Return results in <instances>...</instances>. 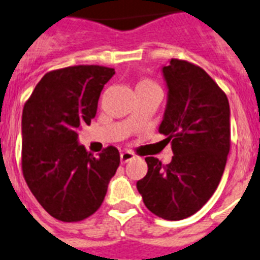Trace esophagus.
<instances>
[{
	"instance_id": "obj_1",
	"label": "esophagus",
	"mask_w": 260,
	"mask_h": 260,
	"mask_svg": "<svg viewBox=\"0 0 260 260\" xmlns=\"http://www.w3.org/2000/svg\"><path fill=\"white\" fill-rule=\"evenodd\" d=\"M135 158H137V154H134L133 151H123V153H121L122 164H127L128 160L135 159Z\"/></svg>"
}]
</instances>
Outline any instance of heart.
I'll use <instances>...</instances> for the list:
<instances>
[{"instance_id":"obj_1","label":"heart","mask_w":260,"mask_h":260,"mask_svg":"<svg viewBox=\"0 0 260 260\" xmlns=\"http://www.w3.org/2000/svg\"><path fill=\"white\" fill-rule=\"evenodd\" d=\"M151 87H158V86H156L154 81H151V79H149V78H142L138 82V85H137V90H139V89H151Z\"/></svg>"}]
</instances>
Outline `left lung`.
Segmentation results:
<instances>
[{
  "label": "left lung",
  "mask_w": 260,
  "mask_h": 260,
  "mask_svg": "<svg viewBox=\"0 0 260 260\" xmlns=\"http://www.w3.org/2000/svg\"><path fill=\"white\" fill-rule=\"evenodd\" d=\"M169 101L159 133L171 142L173 159L146 156L147 174L137 182L143 203L167 220L201 210L220 182L230 151V105L202 68L173 58L164 68Z\"/></svg>",
  "instance_id": "obj_1"
}]
</instances>
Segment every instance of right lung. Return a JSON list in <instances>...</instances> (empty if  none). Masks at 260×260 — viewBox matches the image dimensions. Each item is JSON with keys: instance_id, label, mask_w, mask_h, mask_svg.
I'll return each mask as SVG.
<instances>
[{"instance_id": "add662e5", "label": "right lung", "mask_w": 260, "mask_h": 260, "mask_svg": "<svg viewBox=\"0 0 260 260\" xmlns=\"http://www.w3.org/2000/svg\"><path fill=\"white\" fill-rule=\"evenodd\" d=\"M114 74L100 65L53 70L23 106V178L38 203L62 222H79L100 209L121 162L114 146L98 156L87 153L77 133L91 123L101 91Z\"/></svg>"}]
</instances>
